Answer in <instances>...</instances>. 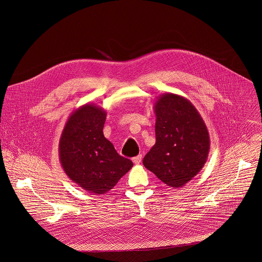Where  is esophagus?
Returning a JSON list of instances; mask_svg holds the SVG:
<instances>
[{
    "instance_id": "1",
    "label": "esophagus",
    "mask_w": 262,
    "mask_h": 262,
    "mask_svg": "<svg viewBox=\"0 0 262 262\" xmlns=\"http://www.w3.org/2000/svg\"><path fill=\"white\" fill-rule=\"evenodd\" d=\"M142 158H143L142 155H139V156L133 158V162H134L136 165H139V164L141 163V161H142Z\"/></svg>"
}]
</instances>
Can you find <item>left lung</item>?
I'll return each mask as SVG.
<instances>
[{
    "mask_svg": "<svg viewBox=\"0 0 262 262\" xmlns=\"http://www.w3.org/2000/svg\"><path fill=\"white\" fill-rule=\"evenodd\" d=\"M154 111L156 144L143 164L166 185L181 188L200 173L208 159L207 126L193 103L178 94L158 96Z\"/></svg>",
    "mask_w": 262,
    "mask_h": 262,
    "instance_id": "8db88e82",
    "label": "left lung"
}]
</instances>
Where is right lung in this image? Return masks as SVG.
<instances>
[{"label": "right lung", "instance_id": "obj_1", "mask_svg": "<svg viewBox=\"0 0 262 262\" xmlns=\"http://www.w3.org/2000/svg\"><path fill=\"white\" fill-rule=\"evenodd\" d=\"M106 112L86 103L68 117L59 140V160L68 178L93 195L112 190L134 166L104 138Z\"/></svg>", "mask_w": 262, "mask_h": 262}]
</instances>
